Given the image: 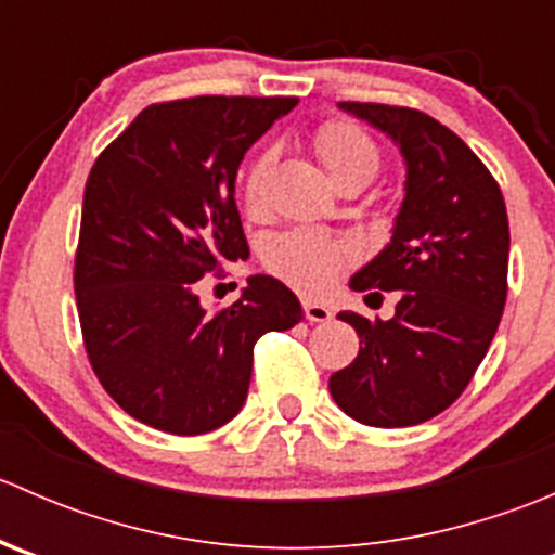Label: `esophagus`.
<instances>
[{
	"label": "esophagus",
	"instance_id": "34e87169",
	"mask_svg": "<svg viewBox=\"0 0 555 555\" xmlns=\"http://www.w3.org/2000/svg\"><path fill=\"white\" fill-rule=\"evenodd\" d=\"M304 313L309 322H327V319L333 317V311L324 304H317V300H304Z\"/></svg>",
	"mask_w": 555,
	"mask_h": 555
}]
</instances>
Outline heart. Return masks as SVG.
<instances>
[{"instance_id":"1","label":"heart","mask_w":555,"mask_h":555,"mask_svg":"<svg viewBox=\"0 0 555 555\" xmlns=\"http://www.w3.org/2000/svg\"><path fill=\"white\" fill-rule=\"evenodd\" d=\"M313 147H317L324 171L338 188L346 182H373L378 166H382V155H378L373 139L354 122H324L313 137ZM273 158H276L273 150H262L244 173V201L251 211L260 209L262 198H266V182ZM351 255H354L351 244L344 238L298 228V231H287L273 238L262 260H266L268 271L287 282L289 287L306 295H319L349 266Z\"/></svg>"}]
</instances>
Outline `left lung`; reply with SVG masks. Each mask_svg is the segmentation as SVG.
I'll return each instance as SVG.
<instances>
[{"mask_svg": "<svg viewBox=\"0 0 555 555\" xmlns=\"http://www.w3.org/2000/svg\"><path fill=\"white\" fill-rule=\"evenodd\" d=\"M338 106L400 147L405 195L389 244L349 279L378 300V288L400 289L395 317L338 313L360 335V354L330 376V395L367 427H411L462 395L500 327L511 257L505 198L478 155L435 117L389 104Z\"/></svg>", "mask_w": 555, "mask_h": 555, "instance_id": "obj_1", "label": "left lung"}]
</instances>
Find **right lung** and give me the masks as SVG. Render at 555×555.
<instances>
[{
	"instance_id": "obj_1",
	"label": "right lung",
	"mask_w": 555,
	"mask_h": 555,
	"mask_svg": "<svg viewBox=\"0 0 555 555\" xmlns=\"http://www.w3.org/2000/svg\"><path fill=\"white\" fill-rule=\"evenodd\" d=\"M298 99L198 96L153 104L104 150L82 195L75 295L93 373L147 427L204 435L242 411L251 349L304 319L279 279L206 313L198 279L249 257L236 209L246 150Z\"/></svg>"
}]
</instances>
